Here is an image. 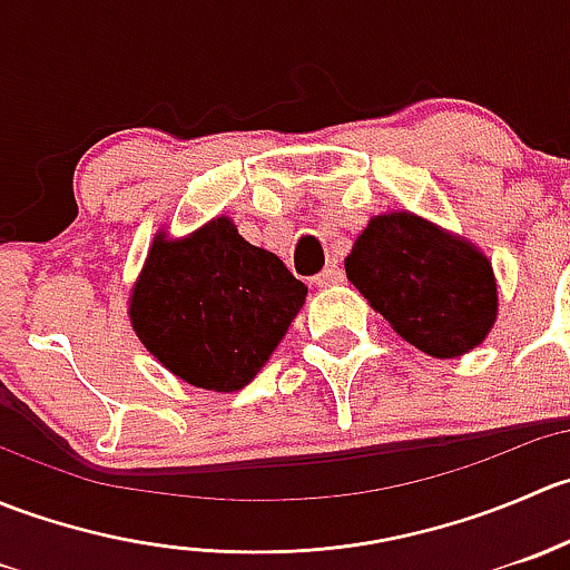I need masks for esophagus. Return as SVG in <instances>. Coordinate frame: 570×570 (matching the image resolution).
Segmentation results:
<instances>
[{
    "instance_id": "obj_1",
    "label": "esophagus",
    "mask_w": 570,
    "mask_h": 570,
    "mask_svg": "<svg viewBox=\"0 0 570 570\" xmlns=\"http://www.w3.org/2000/svg\"><path fill=\"white\" fill-rule=\"evenodd\" d=\"M342 281H344V273L336 267V264H331V267L322 269L320 275H314V284L317 286H336L342 284Z\"/></svg>"
}]
</instances>
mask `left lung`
Masks as SVG:
<instances>
[{
    "label": "left lung",
    "instance_id": "left-lung-1",
    "mask_svg": "<svg viewBox=\"0 0 570 570\" xmlns=\"http://www.w3.org/2000/svg\"><path fill=\"white\" fill-rule=\"evenodd\" d=\"M344 269L370 306L433 358L469 353L497 322V278L485 253L411 212L372 217Z\"/></svg>",
    "mask_w": 570,
    "mask_h": 570
}]
</instances>
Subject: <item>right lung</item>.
<instances>
[{
    "mask_svg": "<svg viewBox=\"0 0 570 570\" xmlns=\"http://www.w3.org/2000/svg\"><path fill=\"white\" fill-rule=\"evenodd\" d=\"M306 284L275 253L215 217L189 237L159 232L129 297L148 353L206 392H239L258 375L306 303Z\"/></svg>",
    "mask_w": 570,
    "mask_h": 570,
    "instance_id": "obj_1",
    "label": "right lung"
}]
</instances>
